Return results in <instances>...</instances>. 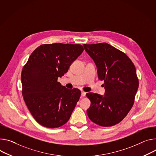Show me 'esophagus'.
Returning a JSON list of instances; mask_svg holds the SVG:
<instances>
[{"label":"esophagus","mask_w":156,"mask_h":156,"mask_svg":"<svg viewBox=\"0 0 156 156\" xmlns=\"http://www.w3.org/2000/svg\"><path fill=\"white\" fill-rule=\"evenodd\" d=\"M86 93H87L86 92H84V91H81V96H82V97L85 96Z\"/></svg>","instance_id":"obj_1"}]
</instances>
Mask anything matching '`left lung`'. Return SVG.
I'll use <instances>...</instances> for the list:
<instances>
[{"label":"left lung","instance_id":"8db88e82","mask_svg":"<svg viewBox=\"0 0 156 156\" xmlns=\"http://www.w3.org/2000/svg\"><path fill=\"white\" fill-rule=\"evenodd\" d=\"M94 60L98 78L104 81L105 94L88 93L90 119L103 127L120 122L132 108L139 87L136 68L127 55L107 43L84 44Z\"/></svg>","mask_w":156,"mask_h":156}]
</instances>
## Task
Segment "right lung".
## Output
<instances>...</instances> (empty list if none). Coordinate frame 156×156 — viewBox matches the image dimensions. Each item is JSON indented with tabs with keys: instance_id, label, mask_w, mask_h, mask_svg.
<instances>
[{
	"instance_id": "right-lung-1",
	"label": "right lung",
	"mask_w": 156,
	"mask_h": 156,
	"mask_svg": "<svg viewBox=\"0 0 156 156\" xmlns=\"http://www.w3.org/2000/svg\"><path fill=\"white\" fill-rule=\"evenodd\" d=\"M83 50L80 44H43L32 53L23 66L22 93L31 115L40 125L55 128L69 120L81 91L66 88L57 80Z\"/></svg>"
}]
</instances>
